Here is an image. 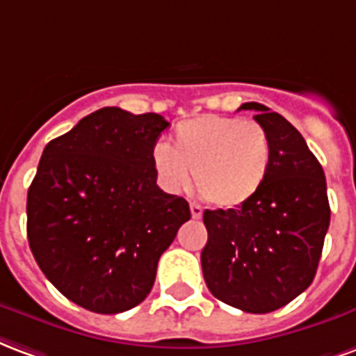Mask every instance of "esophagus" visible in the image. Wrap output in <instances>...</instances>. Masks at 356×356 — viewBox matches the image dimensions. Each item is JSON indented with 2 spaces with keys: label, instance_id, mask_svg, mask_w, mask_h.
<instances>
[{
  "label": "esophagus",
  "instance_id": "obj_1",
  "mask_svg": "<svg viewBox=\"0 0 356 356\" xmlns=\"http://www.w3.org/2000/svg\"><path fill=\"white\" fill-rule=\"evenodd\" d=\"M189 210H191V216L195 218V220H199V218L203 216V207L197 203H191L189 204Z\"/></svg>",
  "mask_w": 356,
  "mask_h": 356
}]
</instances>
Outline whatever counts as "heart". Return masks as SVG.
I'll list each match as a JSON object with an SVG mask.
<instances>
[{
  "label": "heart",
  "instance_id": "1",
  "mask_svg": "<svg viewBox=\"0 0 356 356\" xmlns=\"http://www.w3.org/2000/svg\"><path fill=\"white\" fill-rule=\"evenodd\" d=\"M152 161L170 191H186L193 172L197 189L209 203L238 207L264 186L271 142L260 123L207 113L176 127L175 146L157 142Z\"/></svg>",
  "mask_w": 356,
  "mask_h": 356
}]
</instances>
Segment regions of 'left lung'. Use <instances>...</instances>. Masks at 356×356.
Segmentation results:
<instances>
[{
	"label": "left lung",
	"mask_w": 356,
	"mask_h": 356,
	"mask_svg": "<svg viewBox=\"0 0 356 356\" xmlns=\"http://www.w3.org/2000/svg\"><path fill=\"white\" fill-rule=\"evenodd\" d=\"M271 142L260 191L237 209L204 210L209 241L201 252L214 298L246 313H271L315 279L328 225L326 178L296 127L264 104L246 102Z\"/></svg>",
	"instance_id": "8db88e82"
}]
</instances>
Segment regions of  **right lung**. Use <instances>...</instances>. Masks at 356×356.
I'll return each instance as SVG.
<instances>
[{
	"instance_id": "add662e5",
	"label": "right lung",
	"mask_w": 356,
	"mask_h": 356,
	"mask_svg": "<svg viewBox=\"0 0 356 356\" xmlns=\"http://www.w3.org/2000/svg\"><path fill=\"white\" fill-rule=\"evenodd\" d=\"M167 127L157 113L102 108L43 149L28 243L47 279L92 313L144 302L161 254L191 218L184 197L157 186L152 149Z\"/></svg>"
}]
</instances>
